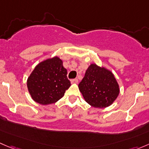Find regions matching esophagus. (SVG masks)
<instances>
[{
    "mask_svg": "<svg viewBox=\"0 0 149 149\" xmlns=\"http://www.w3.org/2000/svg\"><path fill=\"white\" fill-rule=\"evenodd\" d=\"M78 82H79V80H78L77 79H73V80H71V84H78Z\"/></svg>",
    "mask_w": 149,
    "mask_h": 149,
    "instance_id": "esophagus-1",
    "label": "esophagus"
}]
</instances>
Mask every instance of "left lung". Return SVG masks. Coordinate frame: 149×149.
<instances>
[{
	"mask_svg": "<svg viewBox=\"0 0 149 149\" xmlns=\"http://www.w3.org/2000/svg\"><path fill=\"white\" fill-rule=\"evenodd\" d=\"M84 100L95 108L110 106L118 98L120 86L111 70L91 63L79 84Z\"/></svg>",
	"mask_w": 149,
	"mask_h": 149,
	"instance_id": "1",
	"label": "left lung"
}]
</instances>
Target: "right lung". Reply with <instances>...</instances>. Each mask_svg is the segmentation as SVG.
<instances>
[{
  "label": "right lung",
  "mask_w": 149,
  "mask_h": 149,
  "mask_svg": "<svg viewBox=\"0 0 149 149\" xmlns=\"http://www.w3.org/2000/svg\"><path fill=\"white\" fill-rule=\"evenodd\" d=\"M29 93L35 102L42 105L55 103L70 86L67 70L58 56L39 63L26 81Z\"/></svg>",
  "instance_id": "1"
}]
</instances>
